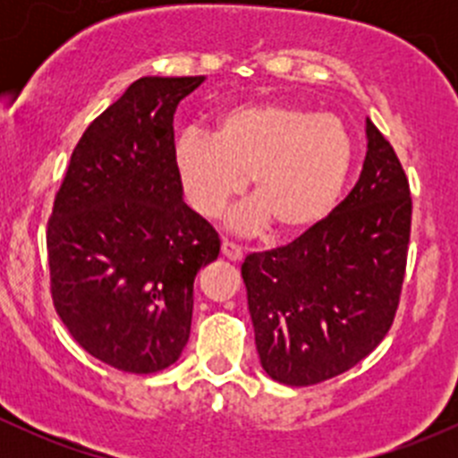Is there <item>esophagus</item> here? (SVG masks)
I'll return each instance as SVG.
<instances>
[{
	"label": "esophagus",
	"mask_w": 458,
	"mask_h": 458,
	"mask_svg": "<svg viewBox=\"0 0 458 458\" xmlns=\"http://www.w3.org/2000/svg\"><path fill=\"white\" fill-rule=\"evenodd\" d=\"M221 255H224L225 259H230V261H242L243 250L237 246V243L224 242V243H221Z\"/></svg>",
	"instance_id": "obj_1"
}]
</instances>
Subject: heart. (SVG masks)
<instances>
[{
	"label": "heart",
	"instance_id": "heart-1",
	"mask_svg": "<svg viewBox=\"0 0 458 458\" xmlns=\"http://www.w3.org/2000/svg\"><path fill=\"white\" fill-rule=\"evenodd\" d=\"M352 155L339 117L279 101L234 106L216 119L215 135L188 128L173 148L182 191L199 215H221L250 177L255 199L230 212L228 225L259 233L275 224L290 237L330 215Z\"/></svg>",
	"mask_w": 458,
	"mask_h": 458
}]
</instances>
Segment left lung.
<instances>
[{
    "label": "left lung",
    "mask_w": 458,
    "mask_h": 458,
    "mask_svg": "<svg viewBox=\"0 0 458 458\" xmlns=\"http://www.w3.org/2000/svg\"><path fill=\"white\" fill-rule=\"evenodd\" d=\"M359 182L321 224L242 266L263 370L315 386L350 370L394 321L408 261L410 199L390 141L366 119Z\"/></svg>",
    "instance_id": "8db88e82"
}]
</instances>
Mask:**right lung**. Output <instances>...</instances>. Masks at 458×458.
<instances>
[{
    "instance_id": "right-lung-1",
    "label": "right lung",
    "mask_w": 458,
    "mask_h": 458,
    "mask_svg": "<svg viewBox=\"0 0 458 458\" xmlns=\"http://www.w3.org/2000/svg\"><path fill=\"white\" fill-rule=\"evenodd\" d=\"M206 77H141L75 146L48 219L50 293L72 339L132 374L173 366L191 336L197 272L219 234L183 203L174 110Z\"/></svg>"
}]
</instances>
